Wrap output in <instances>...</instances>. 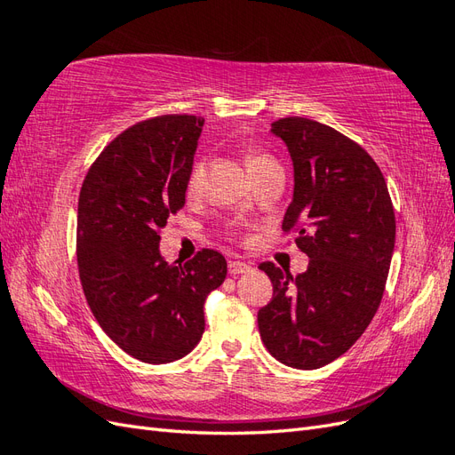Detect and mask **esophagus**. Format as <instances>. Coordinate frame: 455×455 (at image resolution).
Returning a JSON list of instances; mask_svg holds the SVG:
<instances>
[{"instance_id": "1", "label": "esophagus", "mask_w": 455, "mask_h": 455, "mask_svg": "<svg viewBox=\"0 0 455 455\" xmlns=\"http://www.w3.org/2000/svg\"><path fill=\"white\" fill-rule=\"evenodd\" d=\"M228 269H229V273H231V275H241V273L251 271V266H249V264H244V261H229Z\"/></svg>"}]
</instances>
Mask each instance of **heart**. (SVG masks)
Instances as JSON below:
<instances>
[{
  "instance_id": "obj_1",
  "label": "heart",
  "mask_w": 455,
  "mask_h": 455,
  "mask_svg": "<svg viewBox=\"0 0 455 455\" xmlns=\"http://www.w3.org/2000/svg\"><path fill=\"white\" fill-rule=\"evenodd\" d=\"M266 163H273L267 156H254L249 159V169H256L259 167V164H266ZM204 172H206V164H204V159H197L194 163V167H191L189 171V176H188V186H186V191L189 197H196L201 188H203V180H204Z\"/></svg>"
}]
</instances>
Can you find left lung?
<instances>
[{"label": "left lung", "mask_w": 455, "mask_h": 455, "mask_svg": "<svg viewBox=\"0 0 455 455\" xmlns=\"http://www.w3.org/2000/svg\"><path fill=\"white\" fill-rule=\"evenodd\" d=\"M271 134L294 167L283 229L298 228L309 266L292 277L259 264L273 298L258 311V328L279 363L315 370L346 353L374 319L395 251V211L376 161L347 136L307 117L275 121Z\"/></svg>", "instance_id": "left-lung-1"}]
</instances>
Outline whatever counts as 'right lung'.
<instances>
[{
	"label": "right lung",
	"mask_w": 455,
	"mask_h": 455,
	"mask_svg": "<svg viewBox=\"0 0 455 455\" xmlns=\"http://www.w3.org/2000/svg\"><path fill=\"white\" fill-rule=\"evenodd\" d=\"M203 125L196 116L142 121L104 148L81 186L77 266L87 304L104 332L148 364L197 346L204 299L228 273L211 249L184 266L159 251V229L186 204Z\"/></svg>",
	"instance_id": "1"
}]
</instances>
